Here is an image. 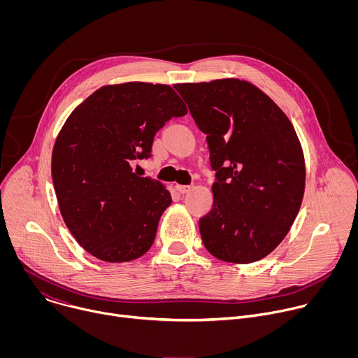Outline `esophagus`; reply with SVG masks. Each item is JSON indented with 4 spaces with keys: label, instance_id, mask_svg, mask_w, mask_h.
Returning <instances> with one entry per match:
<instances>
[{
    "label": "esophagus",
    "instance_id": "1",
    "mask_svg": "<svg viewBox=\"0 0 358 358\" xmlns=\"http://www.w3.org/2000/svg\"><path fill=\"white\" fill-rule=\"evenodd\" d=\"M176 189H177L180 194H187V192L191 189V187H189V185H181V184H177V185H176Z\"/></svg>",
    "mask_w": 358,
    "mask_h": 358
}]
</instances>
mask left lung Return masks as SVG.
Instances as JSON below:
<instances>
[{
  "label": "left lung",
  "mask_w": 358,
  "mask_h": 358,
  "mask_svg": "<svg viewBox=\"0 0 358 358\" xmlns=\"http://www.w3.org/2000/svg\"><path fill=\"white\" fill-rule=\"evenodd\" d=\"M207 134L215 171L211 211L199 220L215 258L252 264L287 235L304 192V157L293 124L261 89L239 79L174 86Z\"/></svg>",
  "instance_id": "obj_1"
}]
</instances>
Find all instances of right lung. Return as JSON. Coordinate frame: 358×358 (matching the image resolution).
Wrapping results in <instances>:
<instances>
[{
    "instance_id": "1",
    "label": "right lung",
    "mask_w": 358,
    "mask_h": 358,
    "mask_svg": "<svg viewBox=\"0 0 358 358\" xmlns=\"http://www.w3.org/2000/svg\"><path fill=\"white\" fill-rule=\"evenodd\" d=\"M185 115L171 86L129 82L97 89L65 122L52 181L66 227L94 258L129 262L151 248L171 195L131 164L151 156L166 122Z\"/></svg>"
}]
</instances>
